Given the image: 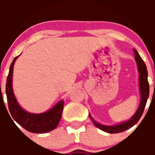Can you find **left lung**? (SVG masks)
<instances>
[{"mask_svg": "<svg viewBox=\"0 0 155 155\" xmlns=\"http://www.w3.org/2000/svg\"><path fill=\"white\" fill-rule=\"evenodd\" d=\"M134 54H135L136 61H137V66H138L139 73H140V92H141V101H140V107H139L135 115L129 121L121 123V124L115 126H104L98 124L92 118L91 115H89V117L92 120L95 126L97 127L99 129L105 131V132L109 133V134H117V133L123 132V131L130 128L131 127L135 125L143 115L145 105H146L147 100H148V95H149V84L148 82V72H147L146 65H145V62L143 61L142 58L140 57L139 53L137 52V50L134 49Z\"/></svg>", "mask_w": 155, "mask_h": 155, "instance_id": "1", "label": "left lung"}]
</instances>
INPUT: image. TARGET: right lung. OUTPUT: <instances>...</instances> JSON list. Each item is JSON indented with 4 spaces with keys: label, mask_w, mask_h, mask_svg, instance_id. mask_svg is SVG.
I'll return each mask as SVG.
<instances>
[{
    "label": "right lung",
    "mask_w": 155,
    "mask_h": 155,
    "mask_svg": "<svg viewBox=\"0 0 155 155\" xmlns=\"http://www.w3.org/2000/svg\"><path fill=\"white\" fill-rule=\"evenodd\" d=\"M18 57H15L11 64L6 83V94L11 115L19 125L29 132L35 134L49 132L58 125L63 112L64 101H60L49 111L41 114L29 113L21 109L15 100L12 87L13 66Z\"/></svg>",
    "instance_id": "right-lung-1"
}]
</instances>
